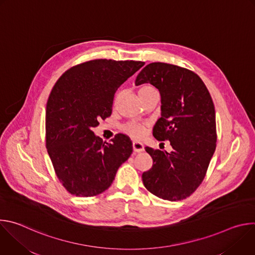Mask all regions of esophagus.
I'll list each match as a JSON object with an SVG mask.
<instances>
[{
    "label": "esophagus",
    "instance_id": "obj_1",
    "mask_svg": "<svg viewBox=\"0 0 255 255\" xmlns=\"http://www.w3.org/2000/svg\"><path fill=\"white\" fill-rule=\"evenodd\" d=\"M132 147H133V150L135 152H140V151L144 150V145L139 141H133Z\"/></svg>",
    "mask_w": 255,
    "mask_h": 255
}]
</instances>
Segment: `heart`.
I'll return each instance as SVG.
<instances>
[{
  "label": "heart",
  "mask_w": 255,
  "mask_h": 255,
  "mask_svg": "<svg viewBox=\"0 0 255 255\" xmlns=\"http://www.w3.org/2000/svg\"><path fill=\"white\" fill-rule=\"evenodd\" d=\"M153 93H157V91L152 86H150V85L142 86L138 90V94H139L141 99L148 96V95H151ZM119 97H120V94H118L116 96V101L119 99ZM125 131L127 133H129L134 138H141L142 136L145 135V133H146V127H145V125H143V124L130 123V124H128L125 127Z\"/></svg>",
  "instance_id": "b5f03b06"
}]
</instances>
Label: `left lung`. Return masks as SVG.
<instances>
[{
	"instance_id": "8db88e82",
	"label": "left lung",
	"mask_w": 255,
	"mask_h": 255,
	"mask_svg": "<svg viewBox=\"0 0 255 255\" xmlns=\"http://www.w3.org/2000/svg\"><path fill=\"white\" fill-rule=\"evenodd\" d=\"M149 83L161 96V117L153 127L158 141L172 150L145 147L153 164L142 173L144 187L168 201L190 197L202 184L216 149V115L212 97L196 72L174 64L152 62L135 84Z\"/></svg>"
}]
</instances>
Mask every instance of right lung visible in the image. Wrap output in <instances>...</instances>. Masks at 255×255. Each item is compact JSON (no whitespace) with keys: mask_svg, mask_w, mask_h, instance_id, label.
I'll list each match as a JSON object with an SVG mask.
<instances>
[{"mask_svg":"<svg viewBox=\"0 0 255 255\" xmlns=\"http://www.w3.org/2000/svg\"><path fill=\"white\" fill-rule=\"evenodd\" d=\"M144 63L94 59L71 66L55 83L46 105V148L69 194L88 198L105 192L131 155L127 135L116 134L108 143L92 129L111 116L116 91Z\"/></svg>","mask_w":255,"mask_h":255,"instance_id":"add662e5","label":"right lung"}]
</instances>
